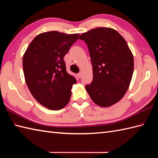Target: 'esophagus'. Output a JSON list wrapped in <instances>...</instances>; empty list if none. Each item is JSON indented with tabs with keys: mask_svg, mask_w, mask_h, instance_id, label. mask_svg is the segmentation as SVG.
Returning a JSON list of instances; mask_svg holds the SVG:
<instances>
[{
	"mask_svg": "<svg viewBox=\"0 0 158 158\" xmlns=\"http://www.w3.org/2000/svg\"><path fill=\"white\" fill-rule=\"evenodd\" d=\"M78 77H79V78H81V77H82V73H78Z\"/></svg>",
	"mask_w": 158,
	"mask_h": 158,
	"instance_id": "obj_1",
	"label": "esophagus"
}]
</instances>
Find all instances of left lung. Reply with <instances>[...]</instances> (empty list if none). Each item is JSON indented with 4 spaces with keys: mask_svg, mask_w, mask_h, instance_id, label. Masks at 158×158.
Here are the masks:
<instances>
[{
    "mask_svg": "<svg viewBox=\"0 0 158 158\" xmlns=\"http://www.w3.org/2000/svg\"><path fill=\"white\" fill-rule=\"evenodd\" d=\"M88 45L93 67V80L85 89L92 101L108 107L123 98L129 88L134 58L125 39L115 30L99 27L79 38Z\"/></svg>",
    "mask_w": 158,
    "mask_h": 158,
    "instance_id": "1",
    "label": "left lung"
}]
</instances>
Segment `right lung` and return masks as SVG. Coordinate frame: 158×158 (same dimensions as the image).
Returning a JSON list of instances; mask_svg holds the SVG:
<instances>
[{
    "label": "right lung",
    "mask_w": 158,
    "mask_h": 158,
    "mask_svg": "<svg viewBox=\"0 0 158 158\" xmlns=\"http://www.w3.org/2000/svg\"><path fill=\"white\" fill-rule=\"evenodd\" d=\"M79 37L50 31L37 35L23 56L25 81L33 97L41 105L60 110L69 103L77 80L67 73L64 57Z\"/></svg>",
    "instance_id": "right-lung-1"
}]
</instances>
